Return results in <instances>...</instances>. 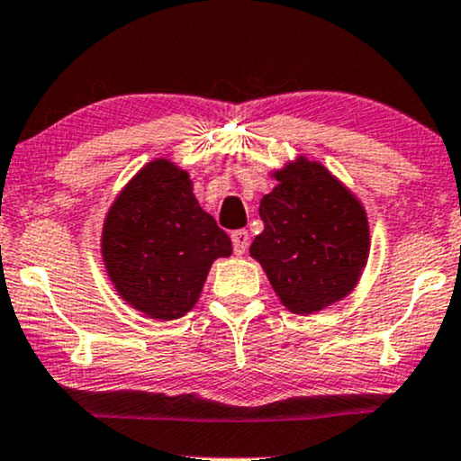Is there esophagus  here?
Instances as JSON below:
<instances>
[{"label":"esophagus","instance_id":"obj_1","mask_svg":"<svg viewBox=\"0 0 461 461\" xmlns=\"http://www.w3.org/2000/svg\"><path fill=\"white\" fill-rule=\"evenodd\" d=\"M232 240V250L235 254H243L248 250V246H250V235H248V230H235L230 235Z\"/></svg>","mask_w":461,"mask_h":461}]
</instances>
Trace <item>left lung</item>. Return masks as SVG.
<instances>
[{
  "label": "left lung",
  "instance_id": "1",
  "mask_svg": "<svg viewBox=\"0 0 461 461\" xmlns=\"http://www.w3.org/2000/svg\"><path fill=\"white\" fill-rule=\"evenodd\" d=\"M276 181L258 207L265 229L250 257L291 312L311 315L358 283L369 257V221L354 194L321 164L300 159L276 172Z\"/></svg>",
  "mask_w": 461,
  "mask_h": 461
}]
</instances>
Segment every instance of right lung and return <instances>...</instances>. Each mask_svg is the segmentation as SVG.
<instances>
[{
  "instance_id": "add662e5",
  "label": "right lung",
  "mask_w": 461,
  "mask_h": 461,
  "mask_svg": "<svg viewBox=\"0 0 461 461\" xmlns=\"http://www.w3.org/2000/svg\"><path fill=\"white\" fill-rule=\"evenodd\" d=\"M101 246L122 300L164 321L192 311L211 263L232 252L230 237L200 209L187 172L167 159L150 161L127 183Z\"/></svg>"
}]
</instances>
